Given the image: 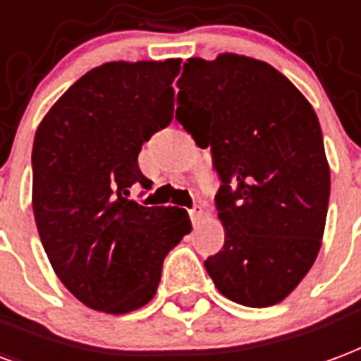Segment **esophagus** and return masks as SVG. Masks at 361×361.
Segmentation results:
<instances>
[{
	"mask_svg": "<svg viewBox=\"0 0 361 361\" xmlns=\"http://www.w3.org/2000/svg\"><path fill=\"white\" fill-rule=\"evenodd\" d=\"M202 204H195L191 210H189V216H191V221H193V226H199V221L202 220Z\"/></svg>",
	"mask_w": 361,
	"mask_h": 361,
	"instance_id": "1",
	"label": "esophagus"
}]
</instances>
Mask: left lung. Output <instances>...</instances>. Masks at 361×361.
I'll return each mask as SVG.
<instances>
[{
	"mask_svg": "<svg viewBox=\"0 0 361 361\" xmlns=\"http://www.w3.org/2000/svg\"><path fill=\"white\" fill-rule=\"evenodd\" d=\"M176 120L210 147L224 248L204 268L221 295L243 306L281 302L322 248L331 172L310 101L274 66L221 53L188 59Z\"/></svg>",
	"mask_w": 361,
	"mask_h": 361,
	"instance_id": "8db88e82",
	"label": "left lung"
}]
</instances>
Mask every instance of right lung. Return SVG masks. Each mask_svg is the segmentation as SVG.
<instances>
[{
	"label": "right lung",
	"mask_w": 361,
	"mask_h": 361,
	"mask_svg": "<svg viewBox=\"0 0 361 361\" xmlns=\"http://www.w3.org/2000/svg\"><path fill=\"white\" fill-rule=\"evenodd\" d=\"M181 59L113 61L85 72L39 122L32 147V208L61 283L87 308L128 314L157 293L162 262L191 220L183 208L141 207L151 189L141 145L173 116Z\"/></svg>",
	"instance_id": "add662e5"
}]
</instances>
